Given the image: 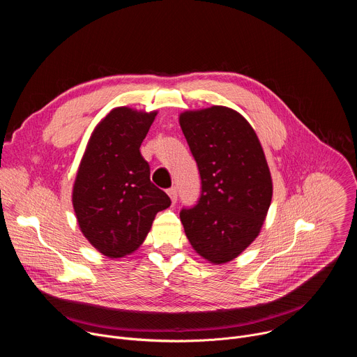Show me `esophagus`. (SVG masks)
Wrapping results in <instances>:
<instances>
[{"label": "esophagus", "instance_id": "1", "mask_svg": "<svg viewBox=\"0 0 357 357\" xmlns=\"http://www.w3.org/2000/svg\"><path fill=\"white\" fill-rule=\"evenodd\" d=\"M167 193L169 195V197H171V200H172V205H175L176 200H178V190H176V188L174 186V188L168 189V190H167Z\"/></svg>", "mask_w": 357, "mask_h": 357}]
</instances>
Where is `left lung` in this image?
<instances>
[{"mask_svg": "<svg viewBox=\"0 0 357 357\" xmlns=\"http://www.w3.org/2000/svg\"><path fill=\"white\" fill-rule=\"evenodd\" d=\"M197 164V205L181 211L193 250L212 264H226L259 236L273 197V179L260 139L236 110L212 106L179 116Z\"/></svg>", "mask_w": 357, "mask_h": 357, "instance_id": "obj_1", "label": "left lung"}]
</instances>
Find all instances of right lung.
Segmentation results:
<instances>
[{"instance_id": "1", "label": "right lung", "mask_w": 357, "mask_h": 357, "mask_svg": "<svg viewBox=\"0 0 357 357\" xmlns=\"http://www.w3.org/2000/svg\"><path fill=\"white\" fill-rule=\"evenodd\" d=\"M158 112L113 109L93 130L73 183L72 203L83 236L110 259L134 252L169 196L149 179L139 146Z\"/></svg>"}]
</instances>
